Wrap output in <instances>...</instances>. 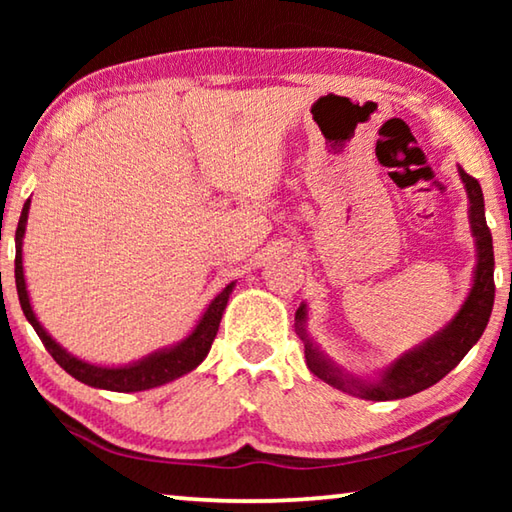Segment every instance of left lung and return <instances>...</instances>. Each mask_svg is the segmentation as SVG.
<instances>
[{
  "instance_id": "1",
  "label": "left lung",
  "mask_w": 512,
  "mask_h": 512,
  "mask_svg": "<svg viewBox=\"0 0 512 512\" xmlns=\"http://www.w3.org/2000/svg\"><path fill=\"white\" fill-rule=\"evenodd\" d=\"M461 180L465 183L467 198H470V223L472 235L476 241V271L470 296L458 309V314L447 323L445 329L433 334L429 341H424L418 348L402 354L393 361L377 381L359 379L352 375H343V370L332 366L323 354L309 341L305 320L307 307L300 305L296 311V332L305 343V359L309 370L318 379L327 381L329 386L339 388L343 393L363 397L372 402L402 400L424 391L433 384H438L447 372H452L461 359L470 352L472 345L481 339L485 325H488L492 305H495V250H492V235L488 223H485L483 210V192L479 180L472 178L458 167Z\"/></svg>"
}]
</instances>
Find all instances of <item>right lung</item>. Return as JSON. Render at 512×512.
Segmentation results:
<instances>
[{"mask_svg":"<svg viewBox=\"0 0 512 512\" xmlns=\"http://www.w3.org/2000/svg\"><path fill=\"white\" fill-rule=\"evenodd\" d=\"M29 205H31V198L24 203L20 223H17V230H15L17 298H20L24 316H27L33 329H36V334L40 336V341L45 343V348L49 350V354L54 357V361L60 368L88 386L103 388V391H115V393H135V391H149V388L169 384V381L187 375L189 370H194L198 363L207 357V352H210V348H212L214 336H216V332H219L223 309H225V305H228V298H230L232 289H235V282H230L228 287H225L219 296L210 302V307L205 309V314L201 316V320H198L194 332L189 334L185 341H180L178 345H173V348H169V350L153 352V354H149V357H144L142 361L131 363V366H124V368L94 366V363L76 359L67 350L60 348V345L45 332V329H42L36 314H33L29 293H27V282H24L22 237H24V228H27Z\"/></svg>","mask_w":512,"mask_h":512,"instance_id":"right-lung-1","label":"right lung"}]
</instances>
